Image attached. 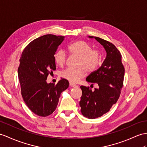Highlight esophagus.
Listing matches in <instances>:
<instances>
[{"label":"esophagus","instance_id":"esophagus-1","mask_svg":"<svg viewBox=\"0 0 147 147\" xmlns=\"http://www.w3.org/2000/svg\"><path fill=\"white\" fill-rule=\"evenodd\" d=\"M70 87H77V85L76 84L71 83V82H70Z\"/></svg>","mask_w":147,"mask_h":147}]
</instances>
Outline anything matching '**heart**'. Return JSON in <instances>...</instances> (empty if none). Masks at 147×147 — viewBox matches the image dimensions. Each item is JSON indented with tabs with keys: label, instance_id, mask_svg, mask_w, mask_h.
I'll use <instances>...</instances> for the list:
<instances>
[{
	"label": "heart",
	"instance_id": "obj_1",
	"mask_svg": "<svg viewBox=\"0 0 147 147\" xmlns=\"http://www.w3.org/2000/svg\"><path fill=\"white\" fill-rule=\"evenodd\" d=\"M70 55L78 57L77 69H67L63 71L61 76L71 83H77L88 73L94 71L100 62V53L98 50L92 49V47L85 41L77 40L67 46ZM53 60L57 65L62 67L65 64L67 57L63 51H57Z\"/></svg>",
	"mask_w": 147,
	"mask_h": 147
}]
</instances>
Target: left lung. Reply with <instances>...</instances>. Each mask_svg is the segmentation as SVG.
Here are the masks:
<instances>
[{"mask_svg":"<svg viewBox=\"0 0 147 147\" xmlns=\"http://www.w3.org/2000/svg\"><path fill=\"white\" fill-rule=\"evenodd\" d=\"M94 38L103 45L107 52L106 58L98 70L92 72L86 81L95 83L98 88L80 86L82 95L80 101L81 112L88 119H95L107 113L119 99L123 87L125 69L121 53L112 43L97 37ZM93 85V84H92Z\"/></svg>","mask_w":147,"mask_h":147,"instance_id":"1","label":"left lung"}]
</instances>
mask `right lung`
<instances>
[{
  "mask_svg": "<svg viewBox=\"0 0 147 147\" xmlns=\"http://www.w3.org/2000/svg\"><path fill=\"white\" fill-rule=\"evenodd\" d=\"M64 36L47 34L35 39L23 51L18 76L24 101L32 112L47 117L54 112L61 93L69 87L68 80L61 78L56 85L46 82L56 69L53 55Z\"/></svg>",
  "mask_w": 147,
  "mask_h": 147,
  "instance_id": "add662e5",
  "label": "right lung"
}]
</instances>
